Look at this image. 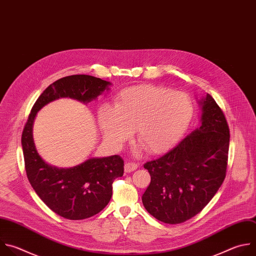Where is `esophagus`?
Here are the masks:
<instances>
[{
  "label": "esophagus",
  "instance_id": "esophagus-1",
  "mask_svg": "<svg viewBox=\"0 0 256 256\" xmlns=\"http://www.w3.org/2000/svg\"><path fill=\"white\" fill-rule=\"evenodd\" d=\"M138 164L136 162H126L125 164V172H134L137 168H138Z\"/></svg>",
  "mask_w": 256,
  "mask_h": 256
}]
</instances>
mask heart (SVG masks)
Instances as JSON below:
<instances>
[{
	"instance_id": "1",
	"label": "heart",
	"mask_w": 256,
	"mask_h": 256,
	"mask_svg": "<svg viewBox=\"0 0 256 256\" xmlns=\"http://www.w3.org/2000/svg\"><path fill=\"white\" fill-rule=\"evenodd\" d=\"M192 116V103L186 94L158 86H137L121 92L113 109H100L98 120L108 142L121 144L135 130L139 144L150 153H160L182 137Z\"/></svg>"
}]
</instances>
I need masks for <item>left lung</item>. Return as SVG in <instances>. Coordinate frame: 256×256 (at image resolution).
Masks as SVG:
<instances>
[{
    "label": "left lung",
    "mask_w": 256,
    "mask_h": 256,
    "mask_svg": "<svg viewBox=\"0 0 256 256\" xmlns=\"http://www.w3.org/2000/svg\"><path fill=\"white\" fill-rule=\"evenodd\" d=\"M200 104V126L164 156L144 164L151 178L142 196L144 208L166 224H180L198 214L226 176L227 120L211 94Z\"/></svg>",
    "instance_id": "1"
}]
</instances>
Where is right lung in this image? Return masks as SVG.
Instances as JSON below:
<instances>
[{
  "mask_svg": "<svg viewBox=\"0 0 256 256\" xmlns=\"http://www.w3.org/2000/svg\"><path fill=\"white\" fill-rule=\"evenodd\" d=\"M110 84L86 74L58 80L39 96L23 129L21 142L29 182L50 210L68 220L90 218L108 205L114 180L124 174V160L119 156H112L92 158L70 168L51 166L40 158L35 148L33 122L37 112L50 102L72 98L86 104L105 90H108Z\"/></svg>",
  "mask_w": 256,
  "mask_h": 256,
  "instance_id": "right-lung-1",
  "label": "right lung"
}]
</instances>
